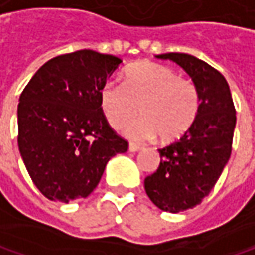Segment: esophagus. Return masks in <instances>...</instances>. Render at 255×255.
<instances>
[{
	"instance_id": "esophagus-1",
	"label": "esophagus",
	"mask_w": 255,
	"mask_h": 255,
	"mask_svg": "<svg viewBox=\"0 0 255 255\" xmlns=\"http://www.w3.org/2000/svg\"><path fill=\"white\" fill-rule=\"evenodd\" d=\"M128 149H129L131 151H138L140 149H141V146H140V144H137V143H129Z\"/></svg>"
}]
</instances>
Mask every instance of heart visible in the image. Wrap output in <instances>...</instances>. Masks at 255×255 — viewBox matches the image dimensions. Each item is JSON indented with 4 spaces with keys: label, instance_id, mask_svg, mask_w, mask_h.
<instances>
[{
    "label": "heart",
    "instance_id": "1",
    "mask_svg": "<svg viewBox=\"0 0 255 255\" xmlns=\"http://www.w3.org/2000/svg\"><path fill=\"white\" fill-rule=\"evenodd\" d=\"M200 92L196 83L168 65L137 62L126 70L124 83L106 81L101 89V105L108 123L127 128L132 138H151L163 143L181 138L194 126L200 112Z\"/></svg>",
    "mask_w": 255,
    "mask_h": 255
}]
</instances>
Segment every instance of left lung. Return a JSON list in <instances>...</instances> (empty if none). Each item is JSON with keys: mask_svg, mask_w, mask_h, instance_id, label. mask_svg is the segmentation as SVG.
Instances as JSON below:
<instances>
[{"mask_svg": "<svg viewBox=\"0 0 255 255\" xmlns=\"http://www.w3.org/2000/svg\"><path fill=\"white\" fill-rule=\"evenodd\" d=\"M157 58L182 67L201 99L194 126L179 140L159 149V168L144 179L153 204L178 213L200 204L219 179L231 157L237 114L228 81L216 68L188 54H162Z\"/></svg>", "mask_w": 255, "mask_h": 255, "instance_id": "left-lung-1", "label": "left lung"}]
</instances>
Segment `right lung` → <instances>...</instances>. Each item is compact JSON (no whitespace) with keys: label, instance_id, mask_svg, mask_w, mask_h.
<instances>
[{"label":"right lung","instance_id":"right-lung-1","mask_svg":"<svg viewBox=\"0 0 255 255\" xmlns=\"http://www.w3.org/2000/svg\"><path fill=\"white\" fill-rule=\"evenodd\" d=\"M123 61L81 49L43 64L20 95L18 149L36 188L49 200L87 197L108 160L128 149L105 117L101 89Z\"/></svg>","mask_w":255,"mask_h":255}]
</instances>
